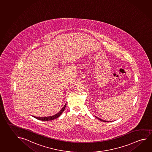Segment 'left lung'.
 Masks as SVG:
<instances>
[{
	"label": "left lung",
	"mask_w": 152,
	"mask_h": 152,
	"mask_svg": "<svg viewBox=\"0 0 152 152\" xmlns=\"http://www.w3.org/2000/svg\"><path fill=\"white\" fill-rule=\"evenodd\" d=\"M97 118H98V119H99L100 121H103V122H110V121H105V120H102V119H101V118H97V117H96Z\"/></svg>",
	"instance_id": "8db88e82"
}]
</instances>
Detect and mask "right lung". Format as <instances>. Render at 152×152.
Masks as SVG:
<instances>
[{
  "instance_id": "obj_1",
  "label": "right lung",
  "mask_w": 152,
  "mask_h": 152,
  "mask_svg": "<svg viewBox=\"0 0 152 152\" xmlns=\"http://www.w3.org/2000/svg\"><path fill=\"white\" fill-rule=\"evenodd\" d=\"M66 104H65L63 107L61 109V110H60L58 113L55 114L54 115L50 116H46V117H37V116H32L34 118L39 120H41V121H50V120H53L54 119H56V118H58L59 116L61 115L62 114V113L63 112V111H64L65 108L66 107Z\"/></svg>"
}]
</instances>
